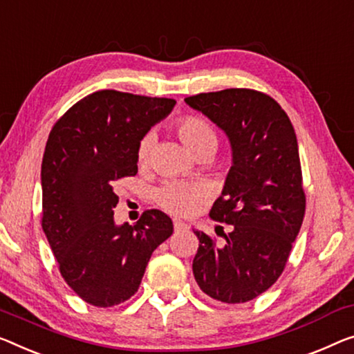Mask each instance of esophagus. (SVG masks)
I'll return each mask as SVG.
<instances>
[{
  "mask_svg": "<svg viewBox=\"0 0 354 354\" xmlns=\"http://www.w3.org/2000/svg\"><path fill=\"white\" fill-rule=\"evenodd\" d=\"M173 227H175V230H186L187 224L183 223V221H179V219H173Z\"/></svg>",
  "mask_w": 354,
  "mask_h": 354,
  "instance_id": "esophagus-1",
  "label": "esophagus"
}]
</instances>
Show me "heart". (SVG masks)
<instances>
[{"label": "heart", "mask_w": 354, "mask_h": 354, "mask_svg": "<svg viewBox=\"0 0 354 354\" xmlns=\"http://www.w3.org/2000/svg\"><path fill=\"white\" fill-rule=\"evenodd\" d=\"M175 130L179 140L197 157L208 154V152L213 154L218 146V135L208 120L198 118V115H183L181 119L176 120ZM152 145H154L152 135H145L140 140L138 147H136V162L140 167H146L149 163ZM205 197L207 194L200 184L187 181H167L156 194L159 207L176 216L192 214L203 203Z\"/></svg>", "instance_id": "1"}]
</instances>
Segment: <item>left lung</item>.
Instances as JSON below:
<instances>
[{"label":"left lung","instance_id":"1","mask_svg":"<svg viewBox=\"0 0 354 354\" xmlns=\"http://www.w3.org/2000/svg\"><path fill=\"white\" fill-rule=\"evenodd\" d=\"M227 133L232 167L209 218L230 224L224 246L194 230L198 250L192 270L200 289L225 304L266 292L281 275L305 216L297 138L284 109L270 95L225 88L186 98Z\"/></svg>","mask_w":354,"mask_h":354}]
</instances>
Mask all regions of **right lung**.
I'll list each match as a JSON object with an SVG mask.
<instances>
[{"instance_id":"add662e5","label":"right lung","mask_w":354,"mask_h":354,"mask_svg":"<svg viewBox=\"0 0 354 354\" xmlns=\"http://www.w3.org/2000/svg\"><path fill=\"white\" fill-rule=\"evenodd\" d=\"M173 98L93 92L52 127L41 165L42 230L68 286L108 308L138 291L147 262L173 234L159 209L115 225V184L138 173L136 147L175 106Z\"/></svg>"}]
</instances>
